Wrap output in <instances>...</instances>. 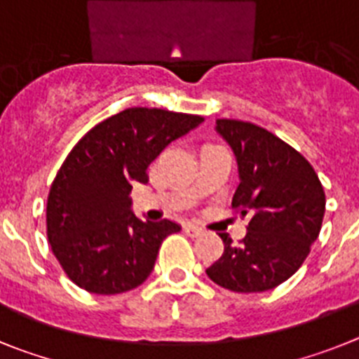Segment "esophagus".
Here are the masks:
<instances>
[{
	"mask_svg": "<svg viewBox=\"0 0 359 359\" xmlns=\"http://www.w3.org/2000/svg\"><path fill=\"white\" fill-rule=\"evenodd\" d=\"M184 233H186L188 236H193V238H195V236H201L204 231H202V227L193 226V224H186V226H184Z\"/></svg>",
	"mask_w": 359,
	"mask_h": 359,
	"instance_id": "obj_1",
	"label": "esophagus"
}]
</instances>
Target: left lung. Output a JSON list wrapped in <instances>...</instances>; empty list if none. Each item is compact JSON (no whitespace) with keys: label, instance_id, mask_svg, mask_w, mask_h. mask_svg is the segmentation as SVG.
Returning <instances> with one entry per match:
<instances>
[{"label":"left lung","instance_id":"obj_1","mask_svg":"<svg viewBox=\"0 0 359 359\" xmlns=\"http://www.w3.org/2000/svg\"><path fill=\"white\" fill-rule=\"evenodd\" d=\"M215 130L235 154L240 184L231 204L249 222L240 245L220 233L224 253L205 274L229 291H269L300 269L320 235L322 182L304 155L257 124L218 119Z\"/></svg>","mask_w":359,"mask_h":359}]
</instances>
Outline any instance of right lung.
I'll list each match as a JSON object with an SVG mask.
<instances>
[{"label":"right lung","instance_id":"obj_1","mask_svg":"<svg viewBox=\"0 0 359 359\" xmlns=\"http://www.w3.org/2000/svg\"><path fill=\"white\" fill-rule=\"evenodd\" d=\"M201 115L128 108L93 126L59 168L46 202V235L72 282L95 294L139 287L154 271L162 240L180 231L168 218L135 217L130 193L170 142Z\"/></svg>","mask_w":359,"mask_h":359}]
</instances>
